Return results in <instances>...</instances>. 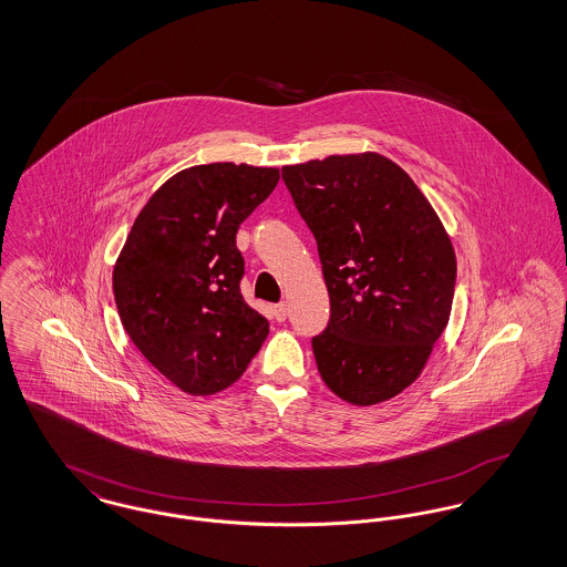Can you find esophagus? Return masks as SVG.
<instances>
[{
    "label": "esophagus",
    "mask_w": 567,
    "mask_h": 567,
    "mask_svg": "<svg viewBox=\"0 0 567 567\" xmlns=\"http://www.w3.org/2000/svg\"><path fill=\"white\" fill-rule=\"evenodd\" d=\"M271 315H274V319H276L278 323H282V321L287 319V306H285V303H276V306L271 308Z\"/></svg>",
    "instance_id": "obj_1"
}]
</instances>
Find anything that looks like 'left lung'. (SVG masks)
<instances>
[{"mask_svg":"<svg viewBox=\"0 0 567 567\" xmlns=\"http://www.w3.org/2000/svg\"><path fill=\"white\" fill-rule=\"evenodd\" d=\"M282 181L317 240L329 293V323L312 338L324 384L354 405L395 398L449 323L451 238L412 178L377 153L285 165Z\"/></svg>","mask_w":567,"mask_h":567,"instance_id":"left-lung-1","label":"left lung"}]
</instances>
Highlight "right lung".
I'll return each instance as SVG.
<instances>
[{
    "instance_id": "1",
    "label": "right lung",
    "mask_w": 567,
    "mask_h": 567,
    "mask_svg": "<svg viewBox=\"0 0 567 567\" xmlns=\"http://www.w3.org/2000/svg\"><path fill=\"white\" fill-rule=\"evenodd\" d=\"M276 167L195 165L172 176L135 218L112 289L121 323L163 377L213 395L243 377L270 323L240 293L236 234L278 185Z\"/></svg>"
}]
</instances>
